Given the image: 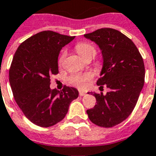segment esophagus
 I'll return each mask as SVG.
<instances>
[{
	"label": "esophagus",
	"mask_w": 156,
	"mask_h": 156,
	"mask_svg": "<svg viewBox=\"0 0 156 156\" xmlns=\"http://www.w3.org/2000/svg\"><path fill=\"white\" fill-rule=\"evenodd\" d=\"M79 94H80V96H84V95L86 94H85V93H84V92L80 91V92H79Z\"/></svg>",
	"instance_id": "1"
}]
</instances>
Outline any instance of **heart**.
I'll return each instance as SVG.
<instances>
[{
  "instance_id": "obj_1",
  "label": "heart",
  "mask_w": 156,
  "mask_h": 156,
  "mask_svg": "<svg viewBox=\"0 0 156 156\" xmlns=\"http://www.w3.org/2000/svg\"><path fill=\"white\" fill-rule=\"evenodd\" d=\"M76 50L79 54V55L82 58L86 59L88 58H93L94 56L96 50L95 48L91 44L88 42H81L76 45ZM66 53L62 52L58 58V64L62 65L63 63ZM93 78V75L91 73H84V74H75L72 75L69 78V81L75 86L78 87L80 89L84 88L86 85V83Z\"/></svg>"
}]
</instances>
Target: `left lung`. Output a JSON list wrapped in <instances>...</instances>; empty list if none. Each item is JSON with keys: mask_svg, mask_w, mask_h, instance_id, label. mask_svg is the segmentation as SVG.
Returning a JSON list of instances; mask_svg holds the SVG:
<instances>
[{"mask_svg": "<svg viewBox=\"0 0 156 156\" xmlns=\"http://www.w3.org/2000/svg\"><path fill=\"white\" fill-rule=\"evenodd\" d=\"M84 37L102 51L103 63L97 84L110 89L106 95L91 93L97 104L86 112L94 124L113 127L127 119L137 104L144 85L143 59L134 43L115 29H98Z\"/></svg>", "mask_w": 156, "mask_h": 156, "instance_id": "obj_1", "label": "left lung"}]
</instances>
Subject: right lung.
<instances>
[{"label":"right lung","instance_id":"obj_1","mask_svg":"<svg viewBox=\"0 0 156 156\" xmlns=\"http://www.w3.org/2000/svg\"><path fill=\"white\" fill-rule=\"evenodd\" d=\"M75 37L44 31L23 41L12 60L9 80L14 100L25 116L41 127L63 119L70 103L79 96L73 87L50 89V76L58 73V58L62 47Z\"/></svg>","mask_w":156,"mask_h":156}]
</instances>
